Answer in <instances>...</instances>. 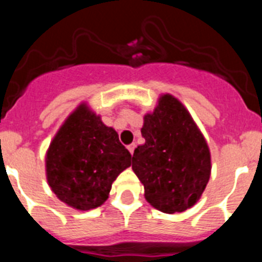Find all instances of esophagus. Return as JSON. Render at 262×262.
Instances as JSON below:
<instances>
[{"instance_id": "esophagus-1", "label": "esophagus", "mask_w": 262, "mask_h": 262, "mask_svg": "<svg viewBox=\"0 0 262 262\" xmlns=\"http://www.w3.org/2000/svg\"><path fill=\"white\" fill-rule=\"evenodd\" d=\"M135 143H133V144H129V145H127V149H128L129 151V154L131 155H134V151H135Z\"/></svg>"}]
</instances>
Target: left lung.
Here are the masks:
<instances>
[{
	"label": "left lung",
	"mask_w": 262,
	"mask_h": 262,
	"mask_svg": "<svg viewBox=\"0 0 262 262\" xmlns=\"http://www.w3.org/2000/svg\"><path fill=\"white\" fill-rule=\"evenodd\" d=\"M145 139L134 152L133 169L145 200L166 214L182 212L200 200L211 172L210 151L190 114L165 94L144 117Z\"/></svg>",
	"instance_id": "left-lung-1"
}]
</instances>
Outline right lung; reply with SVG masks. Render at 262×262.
<instances>
[{"mask_svg":"<svg viewBox=\"0 0 262 262\" xmlns=\"http://www.w3.org/2000/svg\"><path fill=\"white\" fill-rule=\"evenodd\" d=\"M131 165V154L118 134L81 105L69 115L47 154V180L60 201L78 210L96 209L111 185Z\"/></svg>","mask_w":262,"mask_h":262,"instance_id":"obj_1","label":"right lung"}]
</instances>
